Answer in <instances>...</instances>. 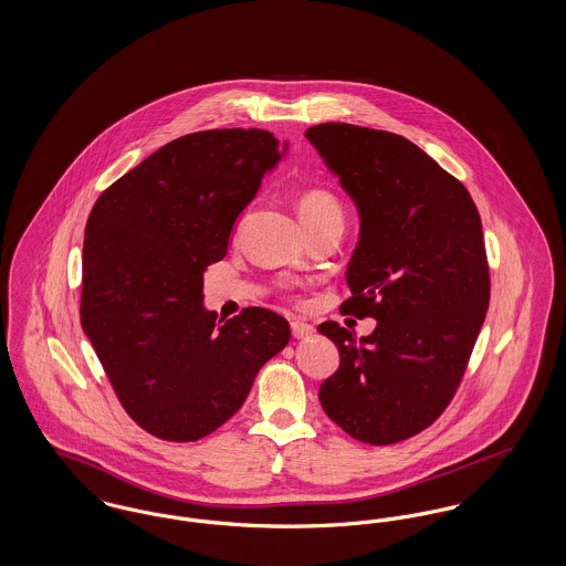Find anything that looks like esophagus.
I'll return each mask as SVG.
<instances>
[{"mask_svg":"<svg viewBox=\"0 0 566 566\" xmlns=\"http://www.w3.org/2000/svg\"><path fill=\"white\" fill-rule=\"evenodd\" d=\"M291 333H293L295 339H303V337L314 335V326L303 323V321H293V323H291Z\"/></svg>","mask_w":566,"mask_h":566,"instance_id":"34e87169","label":"esophagus"}]
</instances>
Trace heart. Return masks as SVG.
<instances>
[{
    "label": "heart",
    "mask_w": 566,
    "mask_h": 566,
    "mask_svg": "<svg viewBox=\"0 0 566 566\" xmlns=\"http://www.w3.org/2000/svg\"><path fill=\"white\" fill-rule=\"evenodd\" d=\"M296 210L310 233L331 227H342L346 210L335 190L326 187H305L296 192Z\"/></svg>",
    "instance_id": "b5f03b06"
}]
</instances>
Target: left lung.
<instances>
[{
    "instance_id": "8db88e82",
    "label": "left lung",
    "mask_w": 566,
    "mask_h": 566,
    "mask_svg": "<svg viewBox=\"0 0 566 566\" xmlns=\"http://www.w3.org/2000/svg\"><path fill=\"white\" fill-rule=\"evenodd\" d=\"M307 139L360 212V240L342 314L376 318L356 339L333 321L318 331L339 350L321 384L326 416L354 439L390 446L446 411L467 371L490 303L482 218L467 187L413 142L323 123Z\"/></svg>"
}]
</instances>
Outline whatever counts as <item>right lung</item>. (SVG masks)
Masks as SVG:
<instances>
[{
	"instance_id": "obj_1",
	"label": "right lung",
	"mask_w": 566,
	"mask_h": 566,
	"mask_svg": "<svg viewBox=\"0 0 566 566\" xmlns=\"http://www.w3.org/2000/svg\"><path fill=\"white\" fill-rule=\"evenodd\" d=\"M277 159L265 129L182 135L109 185L88 214L82 328L123 409L163 441L222 427L291 339L271 310L216 323L201 303L203 271L224 259L235 218Z\"/></svg>"
}]
</instances>
